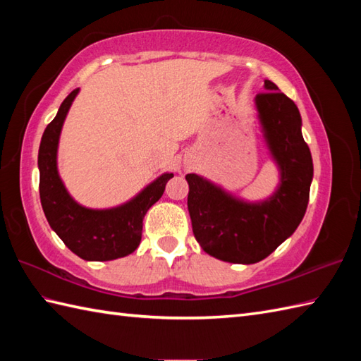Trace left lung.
Wrapping results in <instances>:
<instances>
[{"label":"left lung","mask_w":361,"mask_h":361,"mask_svg":"<svg viewBox=\"0 0 361 361\" xmlns=\"http://www.w3.org/2000/svg\"><path fill=\"white\" fill-rule=\"evenodd\" d=\"M256 106L267 144L281 169V186L273 197L245 203L202 176L186 175L188 209L197 242L212 257L233 264H256L295 233L307 209L313 178L310 149L295 102L265 80Z\"/></svg>","instance_id":"1"}]
</instances>
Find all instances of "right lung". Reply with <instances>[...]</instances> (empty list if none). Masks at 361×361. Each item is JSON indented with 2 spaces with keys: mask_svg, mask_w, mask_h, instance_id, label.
<instances>
[{
  "mask_svg": "<svg viewBox=\"0 0 361 361\" xmlns=\"http://www.w3.org/2000/svg\"><path fill=\"white\" fill-rule=\"evenodd\" d=\"M78 93L79 88H75L68 94L42 136L38 149L40 202L48 224L74 255L85 260H113L137 248L145 212L159 200L173 173L161 175L132 202L118 208L99 211L75 203L57 172V145L66 113Z\"/></svg>",
  "mask_w": 361,
  "mask_h": 361,
  "instance_id": "1",
  "label": "right lung"
}]
</instances>
